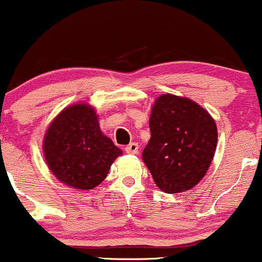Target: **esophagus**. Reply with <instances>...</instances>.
<instances>
[{
	"instance_id": "esophagus-1",
	"label": "esophagus",
	"mask_w": 262,
	"mask_h": 262,
	"mask_svg": "<svg viewBox=\"0 0 262 262\" xmlns=\"http://www.w3.org/2000/svg\"><path fill=\"white\" fill-rule=\"evenodd\" d=\"M125 151H127L128 154L137 155L138 152H139V145H138L137 143H130L129 145L125 146Z\"/></svg>"
}]
</instances>
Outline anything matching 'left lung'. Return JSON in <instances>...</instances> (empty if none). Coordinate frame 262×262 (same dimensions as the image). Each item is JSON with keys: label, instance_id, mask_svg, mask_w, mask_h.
I'll return each instance as SVG.
<instances>
[{"label": "left lung", "instance_id": "obj_1", "mask_svg": "<svg viewBox=\"0 0 262 262\" xmlns=\"http://www.w3.org/2000/svg\"><path fill=\"white\" fill-rule=\"evenodd\" d=\"M150 138L143 150L159 188L166 193L188 191L206 175L217 148L212 116L189 98L161 95L151 108Z\"/></svg>", "mask_w": 262, "mask_h": 262}]
</instances>
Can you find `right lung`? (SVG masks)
Segmentation results:
<instances>
[{"label":"right lung","mask_w":262,"mask_h":262,"mask_svg":"<svg viewBox=\"0 0 262 262\" xmlns=\"http://www.w3.org/2000/svg\"><path fill=\"white\" fill-rule=\"evenodd\" d=\"M97 118L90 104H73L54 118L44 135L48 167L69 187L86 191L98 186L122 155V150L102 133Z\"/></svg>","instance_id":"right-lung-1"}]
</instances>
